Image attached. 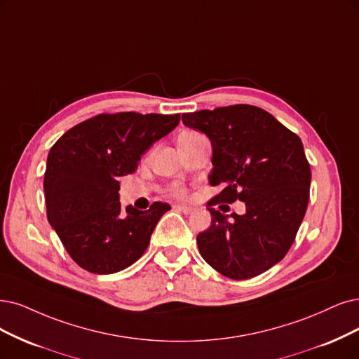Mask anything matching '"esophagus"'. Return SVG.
Segmentation results:
<instances>
[{"instance_id":"34e87169","label":"esophagus","mask_w":359,"mask_h":359,"mask_svg":"<svg viewBox=\"0 0 359 359\" xmlns=\"http://www.w3.org/2000/svg\"><path fill=\"white\" fill-rule=\"evenodd\" d=\"M175 208H176L177 211H182V213H187V215L191 213V211L194 210L192 205H187V204H176Z\"/></svg>"}]
</instances>
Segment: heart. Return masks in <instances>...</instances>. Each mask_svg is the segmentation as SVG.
Listing matches in <instances>:
<instances>
[{"instance_id": "obj_1", "label": "heart", "mask_w": 359, "mask_h": 359, "mask_svg": "<svg viewBox=\"0 0 359 359\" xmlns=\"http://www.w3.org/2000/svg\"><path fill=\"white\" fill-rule=\"evenodd\" d=\"M187 133H192V131H187ZM171 194L175 196H184L187 195V191H184V188H182V187H175L171 189Z\"/></svg>"}]
</instances>
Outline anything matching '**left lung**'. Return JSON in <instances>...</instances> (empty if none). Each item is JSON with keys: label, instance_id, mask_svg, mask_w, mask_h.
<instances>
[{"label": "left lung", "instance_id": "obj_1", "mask_svg": "<svg viewBox=\"0 0 359 359\" xmlns=\"http://www.w3.org/2000/svg\"><path fill=\"white\" fill-rule=\"evenodd\" d=\"M182 121L210 139L208 180L223 187L208 203L210 228L196 236L203 259L232 280L266 272L287 255L308 208L311 167L300 137L251 104L183 114ZM236 199L246 203L241 217L212 208Z\"/></svg>", "mask_w": 359, "mask_h": 359}]
</instances>
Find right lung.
<instances>
[{"mask_svg":"<svg viewBox=\"0 0 359 359\" xmlns=\"http://www.w3.org/2000/svg\"><path fill=\"white\" fill-rule=\"evenodd\" d=\"M179 121V114H100L53 144L44 175L47 219L78 266L108 275L142 257L171 207L123 211L119 177L135 172L142 155Z\"/></svg>","mask_w":359,"mask_h":359,"instance_id":"add662e5","label":"right lung"}]
</instances>
